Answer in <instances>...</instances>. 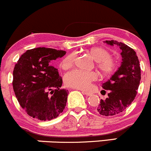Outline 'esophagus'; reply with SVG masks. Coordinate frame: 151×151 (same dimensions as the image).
Instances as JSON below:
<instances>
[{"instance_id": "34e87169", "label": "esophagus", "mask_w": 151, "mask_h": 151, "mask_svg": "<svg viewBox=\"0 0 151 151\" xmlns=\"http://www.w3.org/2000/svg\"><path fill=\"white\" fill-rule=\"evenodd\" d=\"M82 93H83L84 94H85V95L87 96H90L91 94H92V93L91 92H86V91H82Z\"/></svg>"}]
</instances>
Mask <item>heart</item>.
Wrapping results in <instances>:
<instances>
[{"mask_svg":"<svg viewBox=\"0 0 151 151\" xmlns=\"http://www.w3.org/2000/svg\"><path fill=\"white\" fill-rule=\"evenodd\" d=\"M90 54L97 62V67L105 75L110 74L113 72L115 67V62L110 57V53L103 47L93 48L90 50ZM75 55L71 54L62 59L60 66L63 69H69L74 65ZM98 74L94 71H85L76 69L66 74L64 82L67 86L72 88L87 89L92 82L97 80Z\"/></svg>","mask_w":151,"mask_h":151,"instance_id":"obj_1","label":"heart"}]
</instances>
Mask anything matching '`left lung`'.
Returning <instances> with one entry per match:
<instances>
[{"instance_id":"left-lung-1","label":"left lung","mask_w":151,"mask_h":151,"mask_svg":"<svg viewBox=\"0 0 151 151\" xmlns=\"http://www.w3.org/2000/svg\"><path fill=\"white\" fill-rule=\"evenodd\" d=\"M111 46L117 45L122 50V63L102 88L110 90L108 97L101 100L97 112L102 115L112 116L121 113L132 103L140 82V67L135 51L126 44L117 41H105Z\"/></svg>"}]
</instances>
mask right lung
Wrapping results in <instances>:
<instances>
[{
    "label": "right lung",
    "mask_w": 151,
    "mask_h": 151,
    "mask_svg": "<svg viewBox=\"0 0 151 151\" xmlns=\"http://www.w3.org/2000/svg\"><path fill=\"white\" fill-rule=\"evenodd\" d=\"M66 51L39 47L21 56L13 72V87L20 105L31 117L51 120L65 108L68 90L60 89L62 79L53 61Z\"/></svg>",
    "instance_id": "add662e5"
}]
</instances>
